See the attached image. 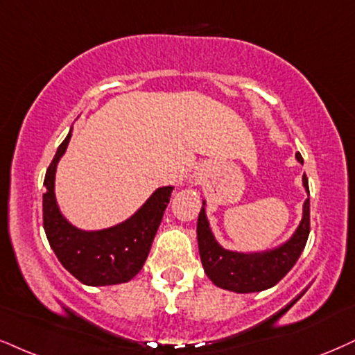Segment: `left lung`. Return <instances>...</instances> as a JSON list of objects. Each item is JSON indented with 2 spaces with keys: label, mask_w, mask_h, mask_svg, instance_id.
<instances>
[{
  "label": "left lung",
  "mask_w": 355,
  "mask_h": 355,
  "mask_svg": "<svg viewBox=\"0 0 355 355\" xmlns=\"http://www.w3.org/2000/svg\"><path fill=\"white\" fill-rule=\"evenodd\" d=\"M296 159L303 164L300 153H296ZM303 186L309 192L306 174H303ZM308 235L309 199L304 200L303 218L291 239L266 252L243 253L220 247L205 216V200L198 218V243L204 271L216 286L235 293H255L275 286L298 261Z\"/></svg>",
  "instance_id": "8db88e82"
}]
</instances>
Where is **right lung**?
Segmentation results:
<instances>
[{
    "label": "right lung",
    "mask_w": 355,
    "mask_h": 355,
    "mask_svg": "<svg viewBox=\"0 0 355 355\" xmlns=\"http://www.w3.org/2000/svg\"><path fill=\"white\" fill-rule=\"evenodd\" d=\"M72 128L57 148L44 179V230L55 257L69 273L89 286L126 283L143 268L157 227L169 204L173 186L156 189L137 212L121 224L103 230H80L59 211L55 200V169L71 141Z\"/></svg>",
    "instance_id": "right-lung-1"
}]
</instances>
